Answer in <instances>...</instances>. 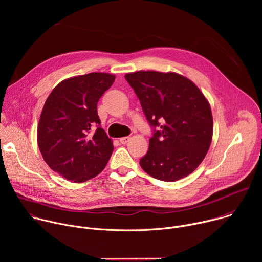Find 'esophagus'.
I'll use <instances>...</instances> for the list:
<instances>
[{
	"mask_svg": "<svg viewBox=\"0 0 262 262\" xmlns=\"http://www.w3.org/2000/svg\"><path fill=\"white\" fill-rule=\"evenodd\" d=\"M128 140H129V137H123V138H120L119 141L121 144H126L128 142Z\"/></svg>",
	"mask_w": 262,
	"mask_h": 262,
	"instance_id": "34e87169",
	"label": "esophagus"
}]
</instances>
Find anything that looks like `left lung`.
<instances>
[{
  "instance_id": "obj_1",
  "label": "left lung",
  "mask_w": 262,
  "mask_h": 262,
  "mask_svg": "<svg viewBox=\"0 0 262 262\" xmlns=\"http://www.w3.org/2000/svg\"><path fill=\"white\" fill-rule=\"evenodd\" d=\"M125 79L155 128L148 152L140 160L142 169L163 181H176L193 173L212 139L206 97L191 80L176 72L141 70L126 73Z\"/></svg>"
}]
</instances>
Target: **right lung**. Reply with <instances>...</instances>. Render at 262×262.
Here are the masks:
<instances>
[{"instance_id": "1", "label": "right lung", "mask_w": 262, "mask_h": 262, "mask_svg": "<svg viewBox=\"0 0 262 262\" xmlns=\"http://www.w3.org/2000/svg\"><path fill=\"white\" fill-rule=\"evenodd\" d=\"M114 81V74L105 72L72 77L60 82L46 100L37 143L50 168L69 181L95 177L113 152V141L100 127L97 102Z\"/></svg>"}]
</instances>
